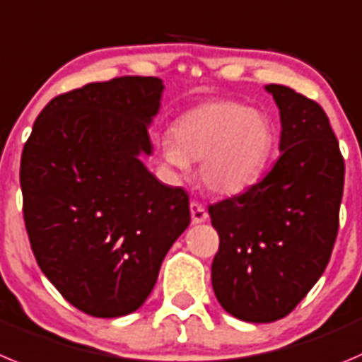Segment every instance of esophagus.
I'll use <instances>...</instances> for the list:
<instances>
[{
  "label": "esophagus",
  "instance_id": "obj_1",
  "mask_svg": "<svg viewBox=\"0 0 362 362\" xmlns=\"http://www.w3.org/2000/svg\"><path fill=\"white\" fill-rule=\"evenodd\" d=\"M189 209H191V220H193V223H202V221H205L209 218V214H207L204 205L198 204V202H191Z\"/></svg>",
  "mask_w": 362,
  "mask_h": 362
}]
</instances>
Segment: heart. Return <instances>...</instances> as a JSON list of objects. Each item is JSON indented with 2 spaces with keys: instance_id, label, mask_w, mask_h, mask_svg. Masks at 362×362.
Instances as JSON below:
<instances>
[{
  "instance_id": "heart-1",
  "label": "heart",
  "mask_w": 362,
  "mask_h": 362,
  "mask_svg": "<svg viewBox=\"0 0 362 362\" xmlns=\"http://www.w3.org/2000/svg\"><path fill=\"white\" fill-rule=\"evenodd\" d=\"M274 146L269 117L234 100H209L182 113L171 141L158 146L164 165L185 173L200 162V180L211 193L230 197L258 180Z\"/></svg>"
}]
</instances>
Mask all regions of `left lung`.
<instances>
[{
  "instance_id": "8db88e82",
  "label": "left lung",
  "mask_w": 362,
  "mask_h": 362,
  "mask_svg": "<svg viewBox=\"0 0 362 362\" xmlns=\"http://www.w3.org/2000/svg\"><path fill=\"white\" fill-rule=\"evenodd\" d=\"M281 117V157L247 191L209 205L220 247L211 267L220 305L249 323L291 314L328 265L344 185V160L315 100L265 86Z\"/></svg>"
}]
</instances>
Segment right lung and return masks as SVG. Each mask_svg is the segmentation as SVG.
Instances as JSON below:
<instances>
[{"mask_svg":"<svg viewBox=\"0 0 362 362\" xmlns=\"http://www.w3.org/2000/svg\"><path fill=\"white\" fill-rule=\"evenodd\" d=\"M162 90L158 77L126 76L54 97L23 148L32 252L61 296L93 317L141 307L191 221L187 193L139 158L151 155Z\"/></svg>","mask_w":362,"mask_h":362,"instance_id":"1","label":"right lung"}]
</instances>
